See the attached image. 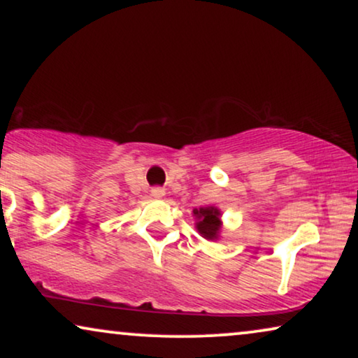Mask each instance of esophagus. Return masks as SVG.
Segmentation results:
<instances>
[{"label": "esophagus", "mask_w": 358, "mask_h": 358, "mask_svg": "<svg viewBox=\"0 0 358 358\" xmlns=\"http://www.w3.org/2000/svg\"><path fill=\"white\" fill-rule=\"evenodd\" d=\"M151 195L155 199H163L164 197V189L163 187H153L151 189Z\"/></svg>", "instance_id": "obj_1"}]
</instances>
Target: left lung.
Wrapping results in <instances>:
<instances>
[{
    "label": "left lung",
    "mask_w": 358,
    "mask_h": 358,
    "mask_svg": "<svg viewBox=\"0 0 358 358\" xmlns=\"http://www.w3.org/2000/svg\"><path fill=\"white\" fill-rule=\"evenodd\" d=\"M194 217L197 218L195 228L200 233V236L215 241L220 236V229H222V213L217 207H200L194 210Z\"/></svg>",
    "instance_id": "obj_1"
}]
</instances>
